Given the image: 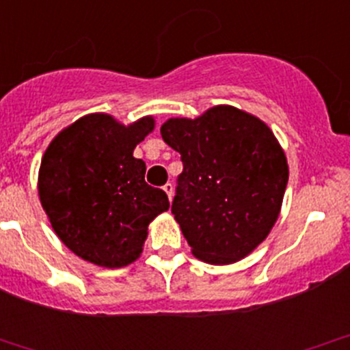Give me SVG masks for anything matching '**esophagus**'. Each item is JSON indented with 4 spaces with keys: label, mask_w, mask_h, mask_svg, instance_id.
I'll return each instance as SVG.
<instances>
[{
    "label": "esophagus",
    "mask_w": 350,
    "mask_h": 350,
    "mask_svg": "<svg viewBox=\"0 0 350 350\" xmlns=\"http://www.w3.org/2000/svg\"><path fill=\"white\" fill-rule=\"evenodd\" d=\"M164 191L167 193L169 200H172V195H174V186H172V183H165V185H164Z\"/></svg>",
    "instance_id": "34e87169"
}]
</instances>
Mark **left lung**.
Masks as SVG:
<instances>
[{
    "label": "left lung",
    "instance_id": "1",
    "mask_svg": "<svg viewBox=\"0 0 350 350\" xmlns=\"http://www.w3.org/2000/svg\"><path fill=\"white\" fill-rule=\"evenodd\" d=\"M181 154L171 211L191 252L208 264H232L252 252L280 217L288 162L269 126L234 107L161 126Z\"/></svg>",
    "mask_w": 350,
    "mask_h": 350
}]
</instances>
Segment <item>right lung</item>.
<instances>
[{
	"label": "right lung",
	"instance_id": "obj_1",
	"mask_svg": "<svg viewBox=\"0 0 350 350\" xmlns=\"http://www.w3.org/2000/svg\"><path fill=\"white\" fill-rule=\"evenodd\" d=\"M154 130L152 116L125 126L105 113L62 130L42 157L38 196L57 237L81 259L123 267L139 259L147 227L169 200L146 183L133 149Z\"/></svg>",
	"mask_w": 350,
	"mask_h": 350
}]
</instances>
